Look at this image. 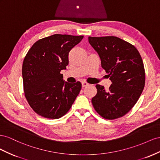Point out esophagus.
I'll return each mask as SVG.
<instances>
[{
	"label": "esophagus",
	"instance_id": "esophagus-1",
	"mask_svg": "<svg viewBox=\"0 0 160 160\" xmlns=\"http://www.w3.org/2000/svg\"><path fill=\"white\" fill-rule=\"evenodd\" d=\"M88 85V83L86 82H82V87H85V86H87Z\"/></svg>",
	"mask_w": 160,
	"mask_h": 160
}]
</instances>
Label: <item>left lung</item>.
I'll return each mask as SVG.
<instances>
[{"instance_id":"left-lung-1","label":"left lung","mask_w":160,"mask_h":160,"mask_svg":"<svg viewBox=\"0 0 160 160\" xmlns=\"http://www.w3.org/2000/svg\"><path fill=\"white\" fill-rule=\"evenodd\" d=\"M88 42L112 82L108 90L96 85L97 93L92 98L95 111L108 120L124 116L144 88L145 73L141 55L134 45L115 36L89 37Z\"/></svg>"}]
</instances>
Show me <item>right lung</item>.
<instances>
[{"label": "right lung", "mask_w": 160, "mask_h": 160, "mask_svg": "<svg viewBox=\"0 0 160 160\" xmlns=\"http://www.w3.org/2000/svg\"><path fill=\"white\" fill-rule=\"evenodd\" d=\"M83 35L55 34L36 42L22 63L25 97L32 109L45 118L56 119L70 110L82 84L63 80L60 72L68 65V53Z\"/></svg>", "instance_id": "1"}]
</instances>
